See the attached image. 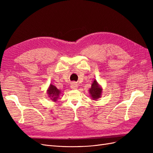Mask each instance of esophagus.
Masks as SVG:
<instances>
[{
    "label": "esophagus",
    "instance_id": "esophagus-1",
    "mask_svg": "<svg viewBox=\"0 0 153 153\" xmlns=\"http://www.w3.org/2000/svg\"><path fill=\"white\" fill-rule=\"evenodd\" d=\"M77 87H78V84H76V83H75V82H73L72 84H71V85H70V88L71 89H77Z\"/></svg>",
    "mask_w": 153,
    "mask_h": 153
}]
</instances>
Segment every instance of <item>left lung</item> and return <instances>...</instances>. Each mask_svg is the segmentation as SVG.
Here are the masks:
<instances>
[{"mask_svg": "<svg viewBox=\"0 0 153 153\" xmlns=\"http://www.w3.org/2000/svg\"><path fill=\"white\" fill-rule=\"evenodd\" d=\"M89 91L92 100H96L97 99L100 98L101 94H102V88L98 84L97 81L94 80L93 83L92 84L91 87Z\"/></svg>", "mask_w": 153, "mask_h": 153, "instance_id": "obj_1", "label": "left lung"}]
</instances>
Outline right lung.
Wrapping results in <instances>:
<instances>
[{
    "mask_svg": "<svg viewBox=\"0 0 153 153\" xmlns=\"http://www.w3.org/2000/svg\"><path fill=\"white\" fill-rule=\"evenodd\" d=\"M47 93L51 100L53 101H56L59 98L60 93H61V91L57 89V87L53 85L52 84H50L47 90Z\"/></svg>",
    "mask_w": 153,
    "mask_h": 153,
    "instance_id": "obj_1",
    "label": "right lung"
}]
</instances>
